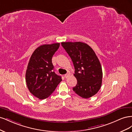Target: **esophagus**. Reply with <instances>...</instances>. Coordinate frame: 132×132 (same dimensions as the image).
<instances>
[{"label": "esophagus", "instance_id": "1", "mask_svg": "<svg viewBox=\"0 0 132 132\" xmlns=\"http://www.w3.org/2000/svg\"><path fill=\"white\" fill-rule=\"evenodd\" d=\"M70 76V74L69 73H67V74H65L64 75V77L65 78H68Z\"/></svg>", "mask_w": 132, "mask_h": 132}]
</instances>
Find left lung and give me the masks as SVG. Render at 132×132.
Masks as SVG:
<instances>
[{"label":"left lung","mask_w":132,"mask_h":132,"mask_svg":"<svg viewBox=\"0 0 132 132\" xmlns=\"http://www.w3.org/2000/svg\"><path fill=\"white\" fill-rule=\"evenodd\" d=\"M62 46L71 59L77 84L73 91L80 96L88 98L96 94L102 84V71L95 52L81 42H62Z\"/></svg>","instance_id":"8db88e82"}]
</instances>
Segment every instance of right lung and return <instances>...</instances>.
<instances>
[{"instance_id":"obj_1","label":"right lung","mask_w":132,"mask_h":132,"mask_svg":"<svg viewBox=\"0 0 132 132\" xmlns=\"http://www.w3.org/2000/svg\"><path fill=\"white\" fill-rule=\"evenodd\" d=\"M59 43L43 45L35 50L26 71V82L30 93L43 100L49 97L62 80L53 71L52 58Z\"/></svg>"}]
</instances>
